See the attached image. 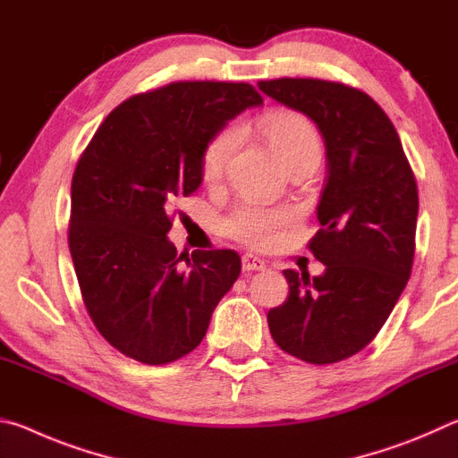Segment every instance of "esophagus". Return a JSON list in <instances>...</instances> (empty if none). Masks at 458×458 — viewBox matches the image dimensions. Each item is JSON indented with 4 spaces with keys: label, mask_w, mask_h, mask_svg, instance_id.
Wrapping results in <instances>:
<instances>
[{
    "label": "esophagus",
    "mask_w": 458,
    "mask_h": 458,
    "mask_svg": "<svg viewBox=\"0 0 458 458\" xmlns=\"http://www.w3.org/2000/svg\"><path fill=\"white\" fill-rule=\"evenodd\" d=\"M242 268L246 270V273H250V270H265L267 268V262L254 257V254H244L242 257Z\"/></svg>",
    "instance_id": "obj_1"
}]
</instances>
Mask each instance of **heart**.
<instances>
[{
  "label": "heart",
  "mask_w": 458,
  "mask_h": 458,
  "mask_svg": "<svg viewBox=\"0 0 458 458\" xmlns=\"http://www.w3.org/2000/svg\"><path fill=\"white\" fill-rule=\"evenodd\" d=\"M259 125L284 167L301 159H321V137L305 114L294 111H268L262 114ZM236 147L238 131L234 127L220 131L206 145L204 157H201V177L208 185L222 182ZM293 220L294 212L291 208L240 204L226 218V232L248 246L267 248L281 238Z\"/></svg>",
  "instance_id": "b5f03b06"
}]
</instances>
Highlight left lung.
<instances>
[{
    "instance_id": "8db88e82",
    "label": "left lung",
    "mask_w": 458,
    "mask_h": 458,
    "mask_svg": "<svg viewBox=\"0 0 458 458\" xmlns=\"http://www.w3.org/2000/svg\"><path fill=\"white\" fill-rule=\"evenodd\" d=\"M270 98L319 127L327 177L309 248L325 273L284 270L289 297L270 309V335L307 363H335L377 335L412 273L418 188L392 121L374 98L319 79L260 81Z\"/></svg>"
}]
</instances>
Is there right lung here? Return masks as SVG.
I'll use <instances>...</instances> for the list:
<instances>
[{
    "instance_id": "obj_1",
    "label": "right lung",
    "mask_w": 458,
    "mask_h": 458,
    "mask_svg": "<svg viewBox=\"0 0 458 458\" xmlns=\"http://www.w3.org/2000/svg\"><path fill=\"white\" fill-rule=\"evenodd\" d=\"M262 97L246 82L185 81L127 98L81 155L71 246L92 323L147 366L188 355L240 275L234 250L177 254L167 232L201 183L206 145Z\"/></svg>"
}]
</instances>
